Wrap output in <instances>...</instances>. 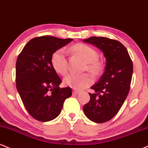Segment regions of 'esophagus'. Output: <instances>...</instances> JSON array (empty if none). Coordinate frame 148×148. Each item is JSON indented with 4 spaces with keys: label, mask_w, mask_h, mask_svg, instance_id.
<instances>
[{
    "label": "esophagus",
    "mask_w": 148,
    "mask_h": 148,
    "mask_svg": "<svg viewBox=\"0 0 148 148\" xmlns=\"http://www.w3.org/2000/svg\"><path fill=\"white\" fill-rule=\"evenodd\" d=\"M80 92L79 91H76V90H73L72 91V94L73 95H77V94H79Z\"/></svg>",
    "instance_id": "1"
}]
</instances>
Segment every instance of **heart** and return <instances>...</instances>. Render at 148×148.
<instances>
[{
    "instance_id": "heart-1",
    "label": "heart",
    "mask_w": 148,
    "mask_h": 148,
    "mask_svg": "<svg viewBox=\"0 0 148 148\" xmlns=\"http://www.w3.org/2000/svg\"><path fill=\"white\" fill-rule=\"evenodd\" d=\"M71 50L86 62V68L88 70L95 74L101 72L102 65L97 60L99 54L94 48L85 44L79 43L72 46ZM51 63L53 68L58 74L62 75L65 74L67 71V60L65 50L63 49H59L54 52L51 56ZM92 83L93 79L92 76L88 74L81 75L69 74L63 79L64 85L77 90H82L88 88Z\"/></svg>"
}]
</instances>
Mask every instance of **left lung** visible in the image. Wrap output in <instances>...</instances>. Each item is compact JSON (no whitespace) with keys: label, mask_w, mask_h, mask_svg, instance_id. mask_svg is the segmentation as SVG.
Masks as SVG:
<instances>
[{"label":"left lung","mask_w":148,"mask_h":148,"mask_svg":"<svg viewBox=\"0 0 148 148\" xmlns=\"http://www.w3.org/2000/svg\"><path fill=\"white\" fill-rule=\"evenodd\" d=\"M83 41L100 49L106 60L105 72L90 93V100L83 106L85 116L95 123L110 121L118 113L130 88L133 64L125 46L106 37H90Z\"/></svg>","instance_id":"1"}]
</instances>
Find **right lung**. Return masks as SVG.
<instances>
[{"label":"right lung","mask_w":148,"mask_h":148,"mask_svg":"<svg viewBox=\"0 0 148 148\" xmlns=\"http://www.w3.org/2000/svg\"><path fill=\"white\" fill-rule=\"evenodd\" d=\"M73 39L43 36L30 40L18 56L16 85L25 108L34 119L46 122L60 114L64 101L72 96L51 63L52 54Z\"/></svg>","instance_id":"obj_1"}]
</instances>
